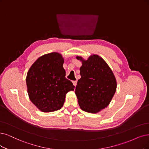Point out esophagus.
I'll return each mask as SVG.
<instances>
[{"mask_svg":"<svg viewBox=\"0 0 149 149\" xmlns=\"http://www.w3.org/2000/svg\"><path fill=\"white\" fill-rule=\"evenodd\" d=\"M72 83H73V84H74V85L75 86L76 85H77V80H75V81H72Z\"/></svg>","mask_w":149,"mask_h":149,"instance_id":"34e87169","label":"esophagus"}]
</instances>
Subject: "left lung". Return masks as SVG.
Wrapping results in <instances>:
<instances>
[{"instance_id":"1","label":"left lung","mask_w":149,"mask_h":149,"mask_svg":"<svg viewBox=\"0 0 149 149\" xmlns=\"http://www.w3.org/2000/svg\"><path fill=\"white\" fill-rule=\"evenodd\" d=\"M81 78L75 90L80 108L97 113L108 106L116 91L117 82L112 70L102 58L94 54L88 60L81 57Z\"/></svg>"}]
</instances>
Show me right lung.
I'll return each mask as SVG.
<instances>
[{
	"mask_svg": "<svg viewBox=\"0 0 149 149\" xmlns=\"http://www.w3.org/2000/svg\"><path fill=\"white\" fill-rule=\"evenodd\" d=\"M64 59L58 53L43 55L32 65L26 77L30 100L41 111L51 112L61 109L66 93L74 90L65 78Z\"/></svg>",
	"mask_w": 149,
	"mask_h": 149,
	"instance_id": "obj_1",
	"label": "right lung"
}]
</instances>
